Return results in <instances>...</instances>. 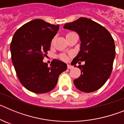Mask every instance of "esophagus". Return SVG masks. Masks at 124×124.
Returning <instances> with one entry per match:
<instances>
[{
    "label": "esophagus",
    "mask_w": 124,
    "mask_h": 124,
    "mask_svg": "<svg viewBox=\"0 0 124 124\" xmlns=\"http://www.w3.org/2000/svg\"><path fill=\"white\" fill-rule=\"evenodd\" d=\"M67 66H68V69H72V68H73V66H71V64H68L67 65Z\"/></svg>",
    "instance_id": "obj_1"
}]
</instances>
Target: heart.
Returning <instances> with one entry per match:
<instances>
[{
  "label": "heart",
  "mask_w": 124,
  "mask_h": 124,
  "mask_svg": "<svg viewBox=\"0 0 124 124\" xmlns=\"http://www.w3.org/2000/svg\"><path fill=\"white\" fill-rule=\"evenodd\" d=\"M69 33H68V34H69ZM68 34H67V35H68ZM60 58L61 59V60H66V59H67V56H66V54H60Z\"/></svg>",
  "instance_id": "obj_1"
}]
</instances>
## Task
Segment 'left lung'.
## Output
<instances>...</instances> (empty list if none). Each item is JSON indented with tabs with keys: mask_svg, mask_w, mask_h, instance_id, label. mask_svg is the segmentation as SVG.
Here are the masks:
<instances>
[{
	"mask_svg": "<svg viewBox=\"0 0 124 124\" xmlns=\"http://www.w3.org/2000/svg\"><path fill=\"white\" fill-rule=\"evenodd\" d=\"M64 28L75 31L81 41L78 54L73 59V65H79L81 76L74 80L76 88L84 93L99 89L110 77L116 56L114 39L105 27L89 18L81 17L64 25Z\"/></svg>",
	"mask_w": 124,
	"mask_h": 124,
	"instance_id": "8db88e82",
	"label": "left lung"
}]
</instances>
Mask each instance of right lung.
<instances>
[{
    "mask_svg": "<svg viewBox=\"0 0 124 124\" xmlns=\"http://www.w3.org/2000/svg\"><path fill=\"white\" fill-rule=\"evenodd\" d=\"M58 29L59 25L35 19L14 33L10 44L12 61L20 82L30 91L41 94L53 90L60 74L67 69L66 64L58 60H53L50 66L43 61Z\"/></svg>",
    "mask_w": 124,
    "mask_h": 124,
    "instance_id": "right-lung-1",
    "label": "right lung"
}]
</instances>
